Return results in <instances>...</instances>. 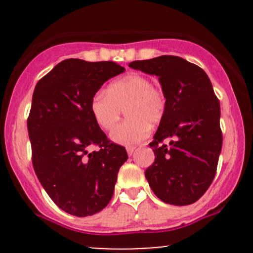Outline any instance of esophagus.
I'll list each match as a JSON object with an SVG mask.
<instances>
[{
    "label": "esophagus",
    "mask_w": 253,
    "mask_h": 253,
    "mask_svg": "<svg viewBox=\"0 0 253 253\" xmlns=\"http://www.w3.org/2000/svg\"><path fill=\"white\" fill-rule=\"evenodd\" d=\"M126 150H127V153H128V156H132L135 151V146H128Z\"/></svg>",
    "instance_id": "obj_1"
}]
</instances>
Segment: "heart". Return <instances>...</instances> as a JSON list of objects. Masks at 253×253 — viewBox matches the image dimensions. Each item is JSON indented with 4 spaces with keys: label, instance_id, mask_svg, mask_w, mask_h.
Wrapping results in <instances>:
<instances>
[{
    "label": "heart",
    "instance_id": "b5f03b06",
    "mask_svg": "<svg viewBox=\"0 0 253 253\" xmlns=\"http://www.w3.org/2000/svg\"><path fill=\"white\" fill-rule=\"evenodd\" d=\"M126 108L129 120L115 126ZM90 110L95 123L109 130L110 139L118 144L132 145L144 140L150 133V124L156 125L165 112L163 91L153 86L149 77L140 74L126 75L113 82L107 91H100L92 97Z\"/></svg>",
    "mask_w": 253,
    "mask_h": 253
}]
</instances>
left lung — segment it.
<instances>
[{
    "instance_id": "obj_1",
    "label": "left lung",
    "mask_w": 253,
    "mask_h": 253,
    "mask_svg": "<svg viewBox=\"0 0 253 253\" xmlns=\"http://www.w3.org/2000/svg\"><path fill=\"white\" fill-rule=\"evenodd\" d=\"M128 66L158 76L165 96L164 115L150 143L155 162L145 177L163 202L191 205L213 182L222 147L220 103L210 77L176 56L135 60ZM164 138L171 139L169 147Z\"/></svg>"
}]
</instances>
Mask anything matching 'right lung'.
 Returning a JSON list of instances; mask_svg holds the SVG:
<instances>
[{
  "mask_svg": "<svg viewBox=\"0 0 253 253\" xmlns=\"http://www.w3.org/2000/svg\"><path fill=\"white\" fill-rule=\"evenodd\" d=\"M125 71L114 62L65 59L34 89L27 120L32 163L43 189L60 210L80 217L108 205L126 149L112 143L95 123L92 97ZM91 144L100 149L88 153Z\"/></svg>",
  "mask_w": 253,
  "mask_h": 253,
  "instance_id": "add662e5",
  "label": "right lung"
}]
</instances>
